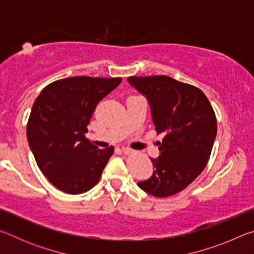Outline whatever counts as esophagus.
<instances>
[{"label":"esophagus","instance_id":"obj_1","mask_svg":"<svg viewBox=\"0 0 254 254\" xmlns=\"http://www.w3.org/2000/svg\"><path fill=\"white\" fill-rule=\"evenodd\" d=\"M132 151H133V150L130 149V148H122V152L126 153V154H130V153H132Z\"/></svg>","mask_w":254,"mask_h":254}]
</instances>
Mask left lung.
<instances>
[{
	"label": "left lung",
	"mask_w": 254,
	"mask_h": 254,
	"mask_svg": "<svg viewBox=\"0 0 254 254\" xmlns=\"http://www.w3.org/2000/svg\"><path fill=\"white\" fill-rule=\"evenodd\" d=\"M132 86L147 96L160 156L151 159L156 170L137 186L154 197L178 194L207 165L217 133L216 115L205 94L169 76H131Z\"/></svg>",
	"instance_id": "obj_1"
}]
</instances>
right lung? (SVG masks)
Instances as JSON below:
<instances>
[{
  "label": "right lung",
  "mask_w": 254,
  "mask_h": 254,
  "mask_svg": "<svg viewBox=\"0 0 254 254\" xmlns=\"http://www.w3.org/2000/svg\"><path fill=\"white\" fill-rule=\"evenodd\" d=\"M121 77L76 76L53 81L34 101L27 136L47 179L67 194H83L100 182L114 147L100 149L85 137L96 106Z\"/></svg>",
  "instance_id": "1"
}]
</instances>
